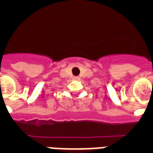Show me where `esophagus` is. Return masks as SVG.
<instances>
[{
	"instance_id": "obj_1",
	"label": "esophagus",
	"mask_w": 153,
	"mask_h": 153,
	"mask_svg": "<svg viewBox=\"0 0 153 153\" xmlns=\"http://www.w3.org/2000/svg\"><path fill=\"white\" fill-rule=\"evenodd\" d=\"M73 79H74V80H79V76H74V77H73Z\"/></svg>"
}]
</instances>
